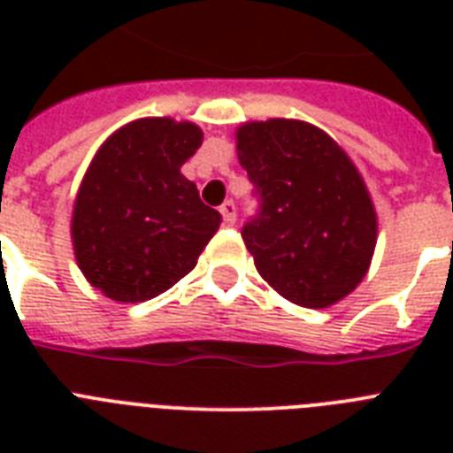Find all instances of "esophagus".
<instances>
[{"label": "esophagus", "mask_w": 453, "mask_h": 453, "mask_svg": "<svg viewBox=\"0 0 453 453\" xmlns=\"http://www.w3.org/2000/svg\"><path fill=\"white\" fill-rule=\"evenodd\" d=\"M220 216H223V223H226V226H234V220H237L234 202H226V204L220 206Z\"/></svg>", "instance_id": "esophagus-1"}]
</instances>
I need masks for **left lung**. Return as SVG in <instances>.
<instances>
[{
  "label": "left lung",
  "mask_w": 453,
  "mask_h": 453,
  "mask_svg": "<svg viewBox=\"0 0 453 453\" xmlns=\"http://www.w3.org/2000/svg\"><path fill=\"white\" fill-rule=\"evenodd\" d=\"M237 159L261 197L242 230L256 270L287 301L329 308L372 265L379 219L365 178L341 145L301 119L244 122Z\"/></svg>",
  "instance_id": "left-lung-1"
}]
</instances>
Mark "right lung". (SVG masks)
Returning <instances> with one entry per match:
<instances>
[{"label": "right lung", "instance_id": "add662e5", "mask_svg": "<svg viewBox=\"0 0 453 453\" xmlns=\"http://www.w3.org/2000/svg\"><path fill=\"white\" fill-rule=\"evenodd\" d=\"M204 141L197 124L143 117L98 148L73 206V247L91 287L119 303L159 296L183 280L220 226L180 173Z\"/></svg>", "mask_w": 453, "mask_h": 453}]
</instances>
